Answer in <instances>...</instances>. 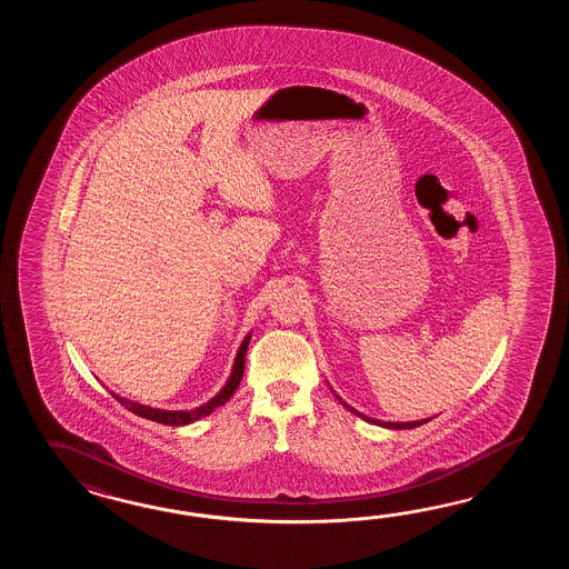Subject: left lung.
Here are the masks:
<instances>
[{
  "mask_svg": "<svg viewBox=\"0 0 569 569\" xmlns=\"http://www.w3.org/2000/svg\"><path fill=\"white\" fill-rule=\"evenodd\" d=\"M339 399V397H338ZM339 402L348 409V411L353 412V415H358V417H362V419H366V421H370V423L380 425V427H387V429H412V427H419V425L427 423L429 419H423V421H409V423H385V421H376V419H370V417H366V415H362V412L356 411V409H351L350 405H346L343 400L339 399Z\"/></svg>",
  "mask_w": 569,
  "mask_h": 569,
  "instance_id": "obj_1",
  "label": "left lung"
}]
</instances>
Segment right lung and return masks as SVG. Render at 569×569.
Masks as SVG:
<instances>
[{
    "mask_svg": "<svg viewBox=\"0 0 569 569\" xmlns=\"http://www.w3.org/2000/svg\"><path fill=\"white\" fill-rule=\"evenodd\" d=\"M248 343H250V336H246V338H243L242 346H240L238 356H236L233 368H231V376L230 380H228V385L221 388L218 395H216L213 399L209 400V402H206L203 407H197L193 411H160V409L144 407V405H138V402H133V400L118 397V395H113V392H111V397L116 400H120L121 405H123L128 411H132L133 415L144 417V419H150V421H157V423L172 425V427L193 423L197 419H201V417H206L209 412H213V409H218L221 405H226V402L230 400L231 395L236 392V388L240 387V380H242L243 376V360H246Z\"/></svg>",
    "mask_w": 569,
    "mask_h": 569,
    "instance_id": "1",
    "label": "right lung"
}]
</instances>
